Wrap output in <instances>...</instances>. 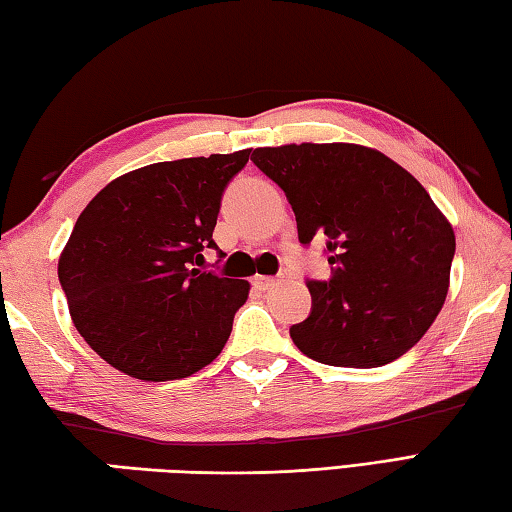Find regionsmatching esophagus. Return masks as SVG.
I'll return each mask as SVG.
<instances>
[{"instance_id": "esophagus-1", "label": "esophagus", "mask_w": 512, "mask_h": 512, "mask_svg": "<svg viewBox=\"0 0 512 512\" xmlns=\"http://www.w3.org/2000/svg\"><path fill=\"white\" fill-rule=\"evenodd\" d=\"M252 283H254L256 289H263V292H265V289H272L278 283V278H274V276H254Z\"/></svg>"}]
</instances>
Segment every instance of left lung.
Returning a JSON list of instances; mask_svg holds the SVG:
<instances>
[{
    "label": "left lung",
    "mask_w": 512,
    "mask_h": 512,
    "mask_svg": "<svg viewBox=\"0 0 512 512\" xmlns=\"http://www.w3.org/2000/svg\"><path fill=\"white\" fill-rule=\"evenodd\" d=\"M285 191L298 240L325 238L327 281L307 278L312 310L289 327L298 350L336 368L406 354L448 294L455 231L421 182L361 144H285L252 153Z\"/></svg>",
    "instance_id": "1"
}]
</instances>
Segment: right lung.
Returning <instances> with one entry per match:
<instances>
[{
    "mask_svg": "<svg viewBox=\"0 0 512 512\" xmlns=\"http://www.w3.org/2000/svg\"><path fill=\"white\" fill-rule=\"evenodd\" d=\"M249 153L124 173L77 218L57 276L77 332L115 370L185 379L223 352L249 283L196 265L205 249L218 252L220 200Z\"/></svg>",
    "mask_w": 512,
    "mask_h": 512,
    "instance_id": "add662e5",
    "label": "right lung"
}]
</instances>
